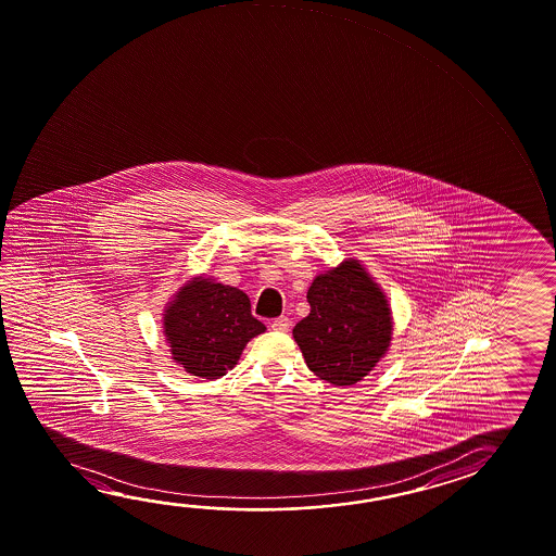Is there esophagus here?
I'll return each instance as SVG.
<instances>
[{
	"instance_id": "34e87169",
	"label": "esophagus",
	"mask_w": 556,
	"mask_h": 556,
	"mask_svg": "<svg viewBox=\"0 0 556 556\" xmlns=\"http://www.w3.org/2000/svg\"><path fill=\"white\" fill-rule=\"evenodd\" d=\"M271 328H274L275 331H289V328H291V319L287 318V316L274 319V321H271Z\"/></svg>"
}]
</instances>
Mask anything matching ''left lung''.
I'll use <instances>...</instances> for the list:
<instances>
[{
	"label": "left lung",
	"mask_w": 556,
	"mask_h": 556,
	"mask_svg": "<svg viewBox=\"0 0 556 556\" xmlns=\"http://www.w3.org/2000/svg\"><path fill=\"white\" fill-rule=\"evenodd\" d=\"M309 314L292 336L309 370L333 386H353L378 365L392 341V309L358 260L319 274L306 294Z\"/></svg>",
	"instance_id": "left-lung-1"
}]
</instances>
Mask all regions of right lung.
Masks as SVG:
<instances>
[{
    "mask_svg": "<svg viewBox=\"0 0 556 556\" xmlns=\"http://www.w3.org/2000/svg\"><path fill=\"white\" fill-rule=\"evenodd\" d=\"M163 316L174 361L205 380L232 370L248 341L265 331L252 316L247 292L205 277L186 282Z\"/></svg>",
    "mask_w": 556,
    "mask_h": 556,
    "instance_id": "1",
    "label": "right lung"
}]
</instances>
